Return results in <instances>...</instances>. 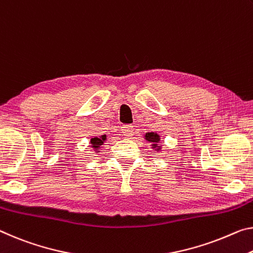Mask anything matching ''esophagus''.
I'll use <instances>...</instances> for the list:
<instances>
[{
    "instance_id": "esophagus-1",
    "label": "esophagus",
    "mask_w": 253,
    "mask_h": 253,
    "mask_svg": "<svg viewBox=\"0 0 253 253\" xmlns=\"http://www.w3.org/2000/svg\"><path fill=\"white\" fill-rule=\"evenodd\" d=\"M122 131L125 136H131L134 134V126L133 125H124L122 127Z\"/></svg>"
}]
</instances>
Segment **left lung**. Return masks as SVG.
<instances>
[{"mask_svg": "<svg viewBox=\"0 0 253 253\" xmlns=\"http://www.w3.org/2000/svg\"><path fill=\"white\" fill-rule=\"evenodd\" d=\"M145 138H146V141H148V142H153V147L158 146V145H156V143L160 141L158 134H155V133H147L145 135Z\"/></svg>", "mask_w": 253, "mask_h": 253, "instance_id": "obj_1", "label": "left lung"}]
</instances>
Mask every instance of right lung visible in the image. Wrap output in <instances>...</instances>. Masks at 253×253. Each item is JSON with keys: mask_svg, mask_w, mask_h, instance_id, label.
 I'll return each instance as SVG.
<instances>
[{"mask_svg": "<svg viewBox=\"0 0 253 253\" xmlns=\"http://www.w3.org/2000/svg\"><path fill=\"white\" fill-rule=\"evenodd\" d=\"M103 141H106V135L101 136V137L92 138L91 139V143H92V145H93V147L97 148V150H98V148L103 144Z\"/></svg>", "mask_w": 253, "mask_h": 253, "instance_id": "add662e5", "label": "right lung"}]
</instances>
